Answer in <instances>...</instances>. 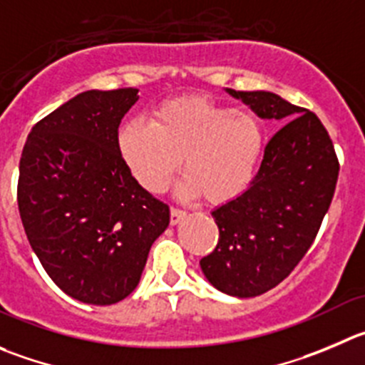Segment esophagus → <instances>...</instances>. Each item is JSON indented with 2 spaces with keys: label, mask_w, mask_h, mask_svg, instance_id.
I'll return each instance as SVG.
<instances>
[{
  "label": "esophagus",
  "mask_w": 365,
  "mask_h": 365,
  "mask_svg": "<svg viewBox=\"0 0 365 365\" xmlns=\"http://www.w3.org/2000/svg\"><path fill=\"white\" fill-rule=\"evenodd\" d=\"M186 217V211L185 210H179V207H170V222H172V225L179 224L182 218Z\"/></svg>",
  "instance_id": "obj_1"
}]
</instances>
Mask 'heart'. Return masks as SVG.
I'll use <instances>...</instances> for the list:
<instances>
[{"label": "heart", "mask_w": 365, "mask_h": 365, "mask_svg": "<svg viewBox=\"0 0 365 365\" xmlns=\"http://www.w3.org/2000/svg\"><path fill=\"white\" fill-rule=\"evenodd\" d=\"M265 148V130L251 110L235 109L207 96H179L158 103L150 123L125 121L118 150L134 179L150 193H161L179 170L180 197L207 202L235 200L251 186Z\"/></svg>", "instance_id": "heart-1"}]
</instances>
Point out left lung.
<instances>
[{
    "label": "left lung",
    "instance_id": "8db88e82",
    "mask_svg": "<svg viewBox=\"0 0 365 365\" xmlns=\"http://www.w3.org/2000/svg\"><path fill=\"white\" fill-rule=\"evenodd\" d=\"M227 91L259 118L287 121L267 143L251 186L211 213L220 235L200 259L215 289L256 297L279 284L312 247L341 166L315 113L269 91Z\"/></svg>",
    "mask_w": 365,
    "mask_h": 365
}]
</instances>
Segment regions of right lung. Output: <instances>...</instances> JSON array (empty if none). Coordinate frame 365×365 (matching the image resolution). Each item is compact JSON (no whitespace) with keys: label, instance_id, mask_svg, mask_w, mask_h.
Masks as SVG:
<instances>
[{"label":"right lung","instance_id":"right-lung-1","mask_svg":"<svg viewBox=\"0 0 365 365\" xmlns=\"http://www.w3.org/2000/svg\"><path fill=\"white\" fill-rule=\"evenodd\" d=\"M138 89L81 93L34 125L19 161L17 206L30 245L58 289L96 307L140 283L170 210L128 172L118 127Z\"/></svg>","mask_w":365,"mask_h":365}]
</instances>
